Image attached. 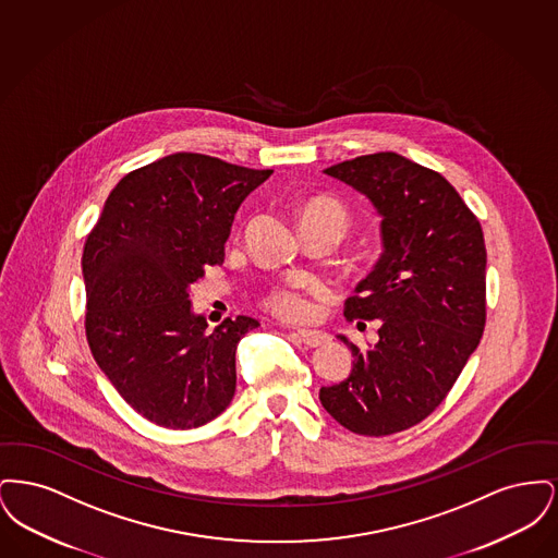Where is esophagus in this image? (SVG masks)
I'll use <instances>...</instances> for the list:
<instances>
[{"label": "esophagus", "instance_id": "34e87169", "mask_svg": "<svg viewBox=\"0 0 558 558\" xmlns=\"http://www.w3.org/2000/svg\"><path fill=\"white\" fill-rule=\"evenodd\" d=\"M296 337L301 339V343L307 347H322L324 343H328V335L326 332H319V330H296Z\"/></svg>", "mask_w": 558, "mask_h": 558}]
</instances>
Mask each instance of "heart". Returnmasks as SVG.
Returning a JSON list of instances; mask_svg holds the SVG:
<instances>
[{
	"label": "heart",
	"mask_w": 558,
	"mask_h": 558,
	"mask_svg": "<svg viewBox=\"0 0 558 558\" xmlns=\"http://www.w3.org/2000/svg\"><path fill=\"white\" fill-rule=\"evenodd\" d=\"M310 219H324L332 221L341 232H345L347 213L337 201L330 198H314L303 205L301 209V221ZM266 307L282 319H303L310 316L312 305L307 296L294 287H280L267 294Z\"/></svg>",
	"instance_id": "1"
}]
</instances>
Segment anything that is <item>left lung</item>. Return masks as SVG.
Returning a JSON list of instances; mask_svg holds the SVG:
<instances>
[{
	"label": "left lung",
	"mask_w": 558,
	"mask_h": 558,
	"mask_svg": "<svg viewBox=\"0 0 558 558\" xmlns=\"http://www.w3.org/2000/svg\"><path fill=\"white\" fill-rule=\"evenodd\" d=\"M324 173L364 194L383 217V255L345 301L347 319H378V343L360 351L339 335L355 362L343 383L319 389V401L357 435H393L425 421L477 349L483 230L444 175L396 153Z\"/></svg>",
	"instance_id": "1"
}]
</instances>
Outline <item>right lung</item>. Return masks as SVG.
Instances as JSON below:
<instances>
[{"label": "right lung", "mask_w": 558, "mask_h": 558, "mask_svg": "<svg viewBox=\"0 0 558 558\" xmlns=\"http://www.w3.org/2000/svg\"><path fill=\"white\" fill-rule=\"evenodd\" d=\"M271 173L196 153L162 157L112 187L85 240L92 355L155 425H207L234 398L236 347L259 322L226 318L207 332L187 291L223 262L240 203Z\"/></svg>", "instance_id": "1"}]
</instances>
